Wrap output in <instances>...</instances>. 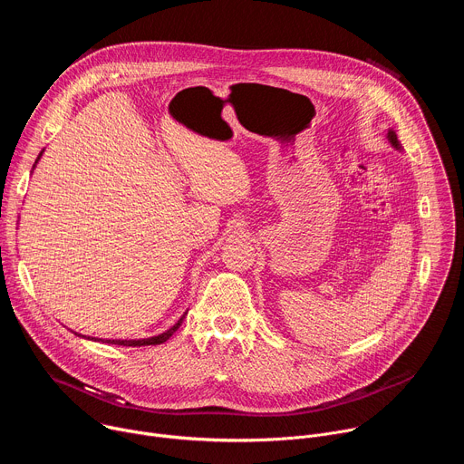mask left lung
<instances>
[{"mask_svg": "<svg viewBox=\"0 0 464 464\" xmlns=\"http://www.w3.org/2000/svg\"><path fill=\"white\" fill-rule=\"evenodd\" d=\"M387 140L391 141V145H392L396 150H401V143H399V140H396V134H394L392 130L387 131Z\"/></svg>", "mask_w": 464, "mask_h": 464, "instance_id": "8db88e82", "label": "left lung"}]
</instances>
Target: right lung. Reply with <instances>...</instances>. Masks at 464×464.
Segmentation results:
<instances>
[{"label":"right lung","instance_id":"obj_1","mask_svg":"<svg viewBox=\"0 0 464 464\" xmlns=\"http://www.w3.org/2000/svg\"><path fill=\"white\" fill-rule=\"evenodd\" d=\"M44 152V150H42ZM42 152H40V156H42ZM40 156H38V160H40ZM38 160H36V163H38ZM34 163V165H36ZM33 165V167H34ZM187 314V312H185ZM185 314L178 319V323L174 324V326H170L169 330H165L163 334H160V336H152V338H145V340H101L102 343H111V345H122V347H143V345H160V343H165L176 330L179 328V324H181V321H183V317H185ZM77 334V333H75ZM77 336H81V334H77ZM88 340H95V338H88Z\"/></svg>","mask_w":464,"mask_h":464}]
</instances>
